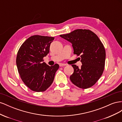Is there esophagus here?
<instances>
[{
  "label": "esophagus",
  "instance_id": "esophagus-1",
  "mask_svg": "<svg viewBox=\"0 0 122 122\" xmlns=\"http://www.w3.org/2000/svg\"><path fill=\"white\" fill-rule=\"evenodd\" d=\"M67 66V64H60V67H62V66Z\"/></svg>",
  "mask_w": 122,
  "mask_h": 122
}]
</instances>
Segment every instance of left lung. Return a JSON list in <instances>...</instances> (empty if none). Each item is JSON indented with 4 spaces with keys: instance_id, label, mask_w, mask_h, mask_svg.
<instances>
[{
    "instance_id": "left-lung-1",
    "label": "left lung",
    "mask_w": 122,
    "mask_h": 122,
    "mask_svg": "<svg viewBox=\"0 0 122 122\" xmlns=\"http://www.w3.org/2000/svg\"><path fill=\"white\" fill-rule=\"evenodd\" d=\"M60 36L72 43L74 54L80 55L82 64L80 68L72 65L74 73L70 77L71 82L83 89L94 86L102 75L105 66V50L100 40L88 29H76Z\"/></svg>"
}]
</instances>
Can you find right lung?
I'll list each match as a JSON object with an SVG mask.
<instances>
[{"mask_svg": "<svg viewBox=\"0 0 122 122\" xmlns=\"http://www.w3.org/2000/svg\"><path fill=\"white\" fill-rule=\"evenodd\" d=\"M54 37L32 36L22 44L18 51L16 65L18 72L24 84L33 91H46L52 83L57 64L49 66L43 62V57L49 52Z\"/></svg>", "mask_w": 122, "mask_h": 122, "instance_id": "1", "label": "right lung"}]
</instances>
